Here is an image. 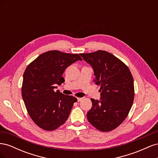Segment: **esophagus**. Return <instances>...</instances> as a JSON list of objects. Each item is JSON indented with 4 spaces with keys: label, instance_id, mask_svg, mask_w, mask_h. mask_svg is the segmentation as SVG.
<instances>
[{
    "label": "esophagus",
    "instance_id": "1",
    "mask_svg": "<svg viewBox=\"0 0 158 158\" xmlns=\"http://www.w3.org/2000/svg\"><path fill=\"white\" fill-rule=\"evenodd\" d=\"M82 99H83L82 98H77L78 102H80V101H82Z\"/></svg>",
    "mask_w": 158,
    "mask_h": 158
}]
</instances>
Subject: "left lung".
<instances>
[{
  "mask_svg": "<svg viewBox=\"0 0 158 158\" xmlns=\"http://www.w3.org/2000/svg\"><path fill=\"white\" fill-rule=\"evenodd\" d=\"M80 55L93 67L94 82L101 86V100L91 99L92 107L87 113L88 120L100 131H111L124 121L132 107L135 98L132 75L123 61L106 51Z\"/></svg>",
  "mask_w": 158,
  "mask_h": 158,
  "instance_id": "8db88e82",
  "label": "left lung"
}]
</instances>
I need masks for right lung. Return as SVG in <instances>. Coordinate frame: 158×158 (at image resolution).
I'll list each match as a JSON object with an SVG mask.
<instances>
[{
	"label": "right lung",
	"mask_w": 158,
	"mask_h": 158,
	"mask_svg": "<svg viewBox=\"0 0 158 158\" xmlns=\"http://www.w3.org/2000/svg\"><path fill=\"white\" fill-rule=\"evenodd\" d=\"M78 60H82L78 54L49 51L37 56L25 70L22 98L33 121L44 130L54 131L63 125L77 102L75 97L54 89L56 84L64 82L62 75L65 69Z\"/></svg>",
	"instance_id": "1"
}]
</instances>
